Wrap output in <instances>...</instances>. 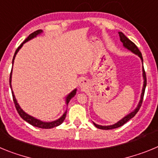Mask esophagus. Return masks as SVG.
I'll return each instance as SVG.
<instances>
[{"mask_svg": "<svg viewBox=\"0 0 158 158\" xmlns=\"http://www.w3.org/2000/svg\"><path fill=\"white\" fill-rule=\"evenodd\" d=\"M85 82H86V81L85 80V79H81V80L80 81L79 85H80L81 88L84 87V86H85Z\"/></svg>", "mask_w": 158, "mask_h": 158, "instance_id": "obj_1", "label": "esophagus"}]
</instances>
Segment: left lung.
Returning a JSON list of instances; mask_svg holds the SVG:
<instances>
[{
  "label": "left lung",
  "mask_w": 158,
  "mask_h": 158,
  "mask_svg": "<svg viewBox=\"0 0 158 158\" xmlns=\"http://www.w3.org/2000/svg\"><path fill=\"white\" fill-rule=\"evenodd\" d=\"M118 35H119V37H120V40L121 42L123 44V47H126L127 49H128L129 51H131V52H133L134 54H137V55H139V58L142 59V62H143V59H142V53L140 52V51L139 50V48L137 47V46L135 45V43H133L132 41L128 39L125 35L123 33V32H118ZM143 73H142V75H143V79H144V84H143V88H142V94H141V99L140 101H139V104L137 106V107L135 109V111H133L131 113H130L129 115H127V116L124 117L123 118H122L121 120L118 121V123H116L113 124V125H110V126H100V125H98V124H96L95 123H93V124L95 125V127L101 130H111V129H115V128L123 126V124L126 123L127 121H129L131 118H133L135 115L137 114V112L139 111L140 109L141 106H142V101H143V97H144V93H145V89H146V72H145L144 67H143V69H142Z\"/></svg>",
  "instance_id": "1"
}]
</instances>
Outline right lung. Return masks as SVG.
Listing matches in <instances>:
<instances>
[{"label": "right lung", "instance_id": "right-lung-1", "mask_svg": "<svg viewBox=\"0 0 158 158\" xmlns=\"http://www.w3.org/2000/svg\"><path fill=\"white\" fill-rule=\"evenodd\" d=\"M42 32H43V31L42 30H37L35 31H34L33 33H31V35H29L28 37L26 39V40H24V41L23 42V43L20 44V45L19 46V47H18L17 49H16V52H15V54H14V56H13V59H12V65H13V62H14V59H15V57H16V54H17V52L19 51V50L22 47V46L23 45V43H25L26 42H27L28 40H31V39H33L34 37H35L36 35H38L41 34ZM12 71H11V73H10V77H9V84H10V88H11V90H12V99H13V102H14V104H15V107H16V111H17V112L19 113V115H20V117H21L22 118H23V120H25L26 122H27L28 123H30L31 125H32V126L34 127H39V128H43V129H51V128H53V127H58L59 126L60 124H62V123H63L64 119L65 118V115H66V112L67 111H65V112L64 113L63 115H62V117H60L58 119H57V120L55 121H53V122H43V121H40V119H37V118H34V117L31 116V115H27V113H25L24 111H23V110L21 109V107H19V104H18L17 101H16V97H15V96H14V93L13 92H12V85H11V81H12ZM76 91L77 89H74L73 91L71 92L70 93H69L68 96H66V100H65V101H66V104H69V100H71V99L73 97V96L76 95Z\"/></svg>", "mask_w": 158, "mask_h": 158}]
</instances>
